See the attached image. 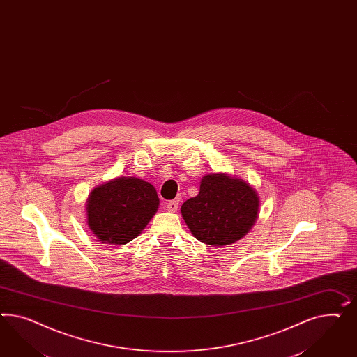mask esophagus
I'll use <instances>...</instances> for the list:
<instances>
[{
	"label": "esophagus",
	"instance_id": "obj_1",
	"mask_svg": "<svg viewBox=\"0 0 357 357\" xmlns=\"http://www.w3.org/2000/svg\"><path fill=\"white\" fill-rule=\"evenodd\" d=\"M165 207H167V210L169 211V213H176L177 211V208H178V201H168L167 204H165Z\"/></svg>",
	"mask_w": 357,
	"mask_h": 357
}]
</instances>
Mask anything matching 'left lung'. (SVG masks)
<instances>
[{
    "label": "left lung",
    "mask_w": 357,
    "mask_h": 357,
    "mask_svg": "<svg viewBox=\"0 0 357 357\" xmlns=\"http://www.w3.org/2000/svg\"><path fill=\"white\" fill-rule=\"evenodd\" d=\"M255 189L227 174H207L199 194L181 206L185 223L194 237L213 246L234 244L248 234L258 218Z\"/></svg>",
    "instance_id": "8db88e82"
}]
</instances>
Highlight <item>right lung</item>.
I'll return each instance as SVG.
<instances>
[{
	"label": "right lung",
	"instance_id": "1",
	"mask_svg": "<svg viewBox=\"0 0 357 357\" xmlns=\"http://www.w3.org/2000/svg\"><path fill=\"white\" fill-rule=\"evenodd\" d=\"M159 206L151 183L120 177L92 190L87 199V223L107 244L123 245L141 234Z\"/></svg>",
	"mask_w": 357,
	"mask_h": 357
}]
</instances>
